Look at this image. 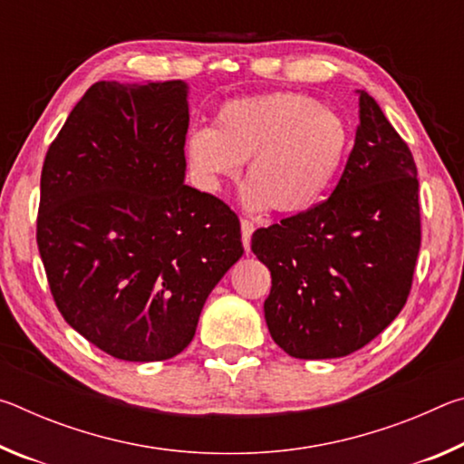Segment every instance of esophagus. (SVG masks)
I'll use <instances>...</instances> for the list:
<instances>
[{
    "label": "esophagus",
    "mask_w": 464,
    "mask_h": 464,
    "mask_svg": "<svg viewBox=\"0 0 464 464\" xmlns=\"http://www.w3.org/2000/svg\"><path fill=\"white\" fill-rule=\"evenodd\" d=\"M254 223L247 221V218H241V241H243V247H246V251L249 254L251 249V233H254Z\"/></svg>",
    "instance_id": "1"
}]
</instances>
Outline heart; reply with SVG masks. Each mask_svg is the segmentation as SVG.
<instances>
[{"instance_id":"obj_1","label":"heart","mask_w":464,"mask_h":464,"mask_svg":"<svg viewBox=\"0 0 464 464\" xmlns=\"http://www.w3.org/2000/svg\"><path fill=\"white\" fill-rule=\"evenodd\" d=\"M348 145L340 114L304 93L274 92L227 102L213 129H194L184 149L202 190L218 192L246 161L243 204L288 217L307 213L324 198Z\"/></svg>"}]
</instances>
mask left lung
<instances>
[{"label":"left lung","instance_id":"8db88e82","mask_svg":"<svg viewBox=\"0 0 464 464\" xmlns=\"http://www.w3.org/2000/svg\"><path fill=\"white\" fill-rule=\"evenodd\" d=\"M327 200L251 235L272 288L264 317L288 356H348L372 342L410 296L421 225L413 155L372 96Z\"/></svg>","mask_w":464,"mask_h":464}]
</instances>
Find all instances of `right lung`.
<instances>
[{"label": "right lung", "instance_id": "1", "mask_svg": "<svg viewBox=\"0 0 464 464\" xmlns=\"http://www.w3.org/2000/svg\"><path fill=\"white\" fill-rule=\"evenodd\" d=\"M188 122L184 82H98L44 157L36 241L54 303L129 362L179 354L243 256L237 215L184 184Z\"/></svg>", "mask_w": 464, "mask_h": 464}]
</instances>
